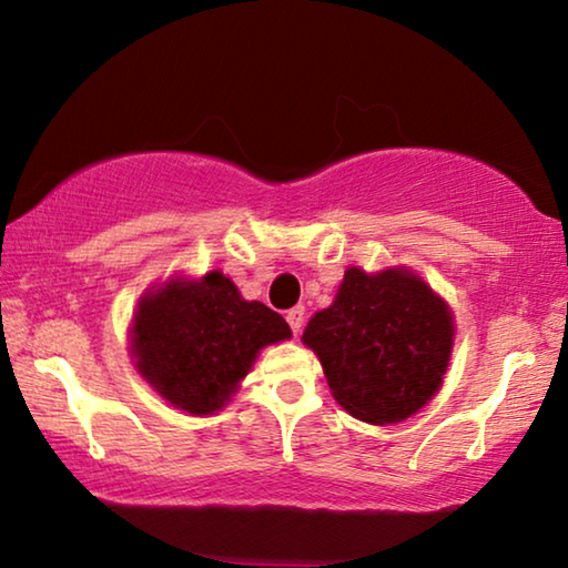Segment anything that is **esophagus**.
Instances as JSON below:
<instances>
[{
	"instance_id": "34e87169",
	"label": "esophagus",
	"mask_w": 568,
	"mask_h": 568,
	"mask_svg": "<svg viewBox=\"0 0 568 568\" xmlns=\"http://www.w3.org/2000/svg\"><path fill=\"white\" fill-rule=\"evenodd\" d=\"M285 321H287V325H291L293 335H301V331H303V321H305V307H301V305L291 307V311L285 313Z\"/></svg>"
}]
</instances>
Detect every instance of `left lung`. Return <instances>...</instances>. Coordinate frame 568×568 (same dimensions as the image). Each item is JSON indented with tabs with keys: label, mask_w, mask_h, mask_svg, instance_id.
<instances>
[{
	"label": "left lung",
	"mask_w": 568,
	"mask_h": 568,
	"mask_svg": "<svg viewBox=\"0 0 568 568\" xmlns=\"http://www.w3.org/2000/svg\"><path fill=\"white\" fill-rule=\"evenodd\" d=\"M303 343L318 355L333 398L353 418L383 426L410 418L438 393L454 348V315L410 271L368 275L348 267Z\"/></svg>",
	"instance_id": "left-lung-1"
}]
</instances>
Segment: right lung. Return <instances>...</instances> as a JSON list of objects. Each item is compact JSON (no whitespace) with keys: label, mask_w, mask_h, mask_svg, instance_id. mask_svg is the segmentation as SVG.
<instances>
[{"label":"right lung","mask_w":568,"mask_h":568,"mask_svg":"<svg viewBox=\"0 0 568 568\" xmlns=\"http://www.w3.org/2000/svg\"><path fill=\"white\" fill-rule=\"evenodd\" d=\"M130 333L142 378L192 416L223 408L261 348L293 335L281 313L245 301L220 271L142 295Z\"/></svg>","instance_id":"add662e5"}]
</instances>
